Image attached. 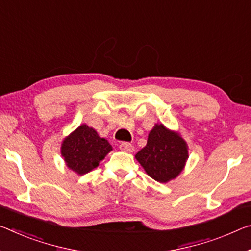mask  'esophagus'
Wrapping results in <instances>:
<instances>
[{
	"instance_id": "1",
	"label": "esophagus",
	"mask_w": 251,
	"mask_h": 251,
	"mask_svg": "<svg viewBox=\"0 0 251 251\" xmlns=\"http://www.w3.org/2000/svg\"><path fill=\"white\" fill-rule=\"evenodd\" d=\"M119 149H121L123 152H127V153H132L134 151V146L130 144V143H127V142H124L122 143L121 145H119Z\"/></svg>"
}]
</instances>
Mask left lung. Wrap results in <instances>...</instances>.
Wrapping results in <instances>:
<instances>
[{
  "label": "left lung",
  "mask_w": 251,
  "mask_h": 251,
  "mask_svg": "<svg viewBox=\"0 0 251 251\" xmlns=\"http://www.w3.org/2000/svg\"><path fill=\"white\" fill-rule=\"evenodd\" d=\"M188 157L186 142L163 124H155L146 146L135 155L145 172L160 183L176 178L184 169Z\"/></svg>",
  "instance_id": "8db88e82"
}]
</instances>
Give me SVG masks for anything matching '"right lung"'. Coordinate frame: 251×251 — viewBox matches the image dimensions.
Segmentation results:
<instances>
[{
	"mask_svg": "<svg viewBox=\"0 0 251 251\" xmlns=\"http://www.w3.org/2000/svg\"><path fill=\"white\" fill-rule=\"evenodd\" d=\"M113 147L93 127L82 124L62 141L61 155L66 165L79 176L96 169Z\"/></svg>",
	"mask_w": 251,
	"mask_h": 251,
	"instance_id": "1",
	"label": "right lung"
}]
</instances>
